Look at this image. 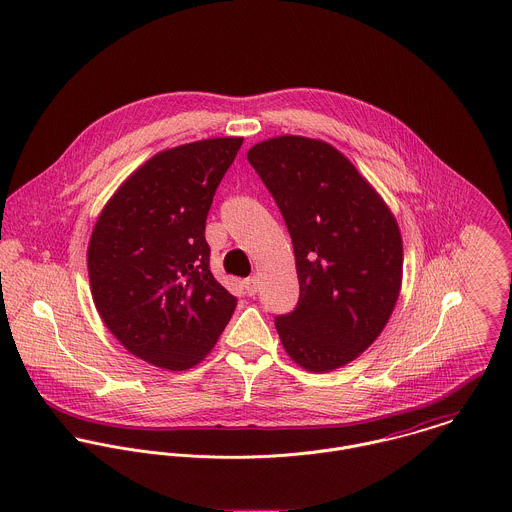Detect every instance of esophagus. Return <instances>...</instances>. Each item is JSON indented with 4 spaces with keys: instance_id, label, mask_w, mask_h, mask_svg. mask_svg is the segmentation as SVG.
I'll use <instances>...</instances> for the list:
<instances>
[{
    "instance_id": "esophagus-1",
    "label": "esophagus",
    "mask_w": 512,
    "mask_h": 512,
    "mask_svg": "<svg viewBox=\"0 0 512 512\" xmlns=\"http://www.w3.org/2000/svg\"><path fill=\"white\" fill-rule=\"evenodd\" d=\"M258 284H260V280H258L256 276H250V278H246V280H244V288H246V293H248V295H256V292H258Z\"/></svg>"
}]
</instances>
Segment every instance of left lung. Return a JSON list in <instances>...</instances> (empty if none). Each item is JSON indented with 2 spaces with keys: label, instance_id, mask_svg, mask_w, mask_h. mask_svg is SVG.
I'll return each mask as SVG.
<instances>
[{
  "label": "left lung",
  "instance_id": "8db88e82",
  "mask_svg": "<svg viewBox=\"0 0 512 512\" xmlns=\"http://www.w3.org/2000/svg\"><path fill=\"white\" fill-rule=\"evenodd\" d=\"M290 230L299 280L276 329L311 372L349 365L386 327L402 288V236L376 189L337 147L278 136L246 153Z\"/></svg>",
  "mask_w": 512,
  "mask_h": 512
}]
</instances>
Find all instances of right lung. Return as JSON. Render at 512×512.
Instances as JSON below:
<instances>
[{"mask_svg": "<svg viewBox=\"0 0 512 512\" xmlns=\"http://www.w3.org/2000/svg\"><path fill=\"white\" fill-rule=\"evenodd\" d=\"M244 138H211L149 157L96 220L86 262L94 305L138 359L165 370L199 365L236 297L209 270L205 222Z\"/></svg>", "mask_w": 512, "mask_h": 512, "instance_id": "right-lung-1", "label": "right lung"}]
</instances>
